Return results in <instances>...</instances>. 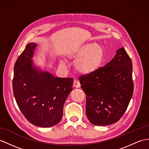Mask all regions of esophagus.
<instances>
[{
	"label": "esophagus",
	"mask_w": 149,
	"mask_h": 149,
	"mask_svg": "<svg viewBox=\"0 0 149 149\" xmlns=\"http://www.w3.org/2000/svg\"><path fill=\"white\" fill-rule=\"evenodd\" d=\"M73 86L75 87V88H79V87L80 86V83H79V81L75 79L73 82Z\"/></svg>",
	"instance_id": "1"
}]
</instances>
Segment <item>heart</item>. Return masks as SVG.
<instances>
[{
  "mask_svg": "<svg viewBox=\"0 0 149 149\" xmlns=\"http://www.w3.org/2000/svg\"><path fill=\"white\" fill-rule=\"evenodd\" d=\"M105 53L102 46L95 43H88L82 45L71 55L77 61L75 68L82 74H89L98 70L104 59ZM61 65H64L63 61Z\"/></svg>",
  "mask_w": 149,
  "mask_h": 149,
  "instance_id": "1",
  "label": "heart"
}]
</instances>
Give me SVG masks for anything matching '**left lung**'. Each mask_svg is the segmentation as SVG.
<instances>
[{
    "label": "left lung",
    "instance_id": "1",
    "mask_svg": "<svg viewBox=\"0 0 149 149\" xmlns=\"http://www.w3.org/2000/svg\"><path fill=\"white\" fill-rule=\"evenodd\" d=\"M132 60L123 47L109 63L79 77L86 94V114L90 123L107 126L124 114L133 93Z\"/></svg>",
    "mask_w": 149,
    "mask_h": 149
}]
</instances>
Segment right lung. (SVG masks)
<instances>
[{"label": "right lung", "mask_w": 149, "mask_h": 149, "mask_svg": "<svg viewBox=\"0 0 149 149\" xmlns=\"http://www.w3.org/2000/svg\"><path fill=\"white\" fill-rule=\"evenodd\" d=\"M37 46L28 43L17 59L13 89L17 106L27 120L37 126L49 128L62 119L73 79L55 77L33 66L31 59Z\"/></svg>", "instance_id": "1"}]
</instances>
